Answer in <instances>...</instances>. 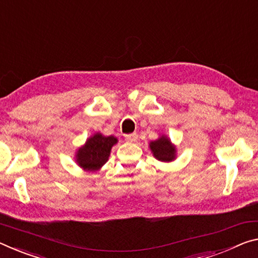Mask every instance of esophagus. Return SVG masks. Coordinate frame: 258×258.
<instances>
[{
    "label": "esophagus",
    "mask_w": 258,
    "mask_h": 258,
    "mask_svg": "<svg viewBox=\"0 0 258 258\" xmlns=\"http://www.w3.org/2000/svg\"><path fill=\"white\" fill-rule=\"evenodd\" d=\"M125 139H126V141H128V142H136L138 140V134L137 133L126 134Z\"/></svg>",
    "instance_id": "34e87169"
}]
</instances>
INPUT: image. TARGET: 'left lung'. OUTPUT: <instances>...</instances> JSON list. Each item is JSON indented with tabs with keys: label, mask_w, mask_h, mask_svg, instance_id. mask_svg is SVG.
Returning <instances> with one entry per match:
<instances>
[{
	"label": "left lung",
	"mask_w": 258,
	"mask_h": 258,
	"mask_svg": "<svg viewBox=\"0 0 258 258\" xmlns=\"http://www.w3.org/2000/svg\"><path fill=\"white\" fill-rule=\"evenodd\" d=\"M150 150L155 158L162 162H171L175 158V147L171 144L170 139L162 136L157 140L151 141L149 144Z\"/></svg>",
	"instance_id": "left-lung-1"
}]
</instances>
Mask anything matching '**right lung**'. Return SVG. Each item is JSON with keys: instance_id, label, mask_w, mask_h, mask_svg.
<instances>
[{"instance_id": "add662e5", "label": "right lung", "mask_w": 258, "mask_h": 258, "mask_svg": "<svg viewBox=\"0 0 258 258\" xmlns=\"http://www.w3.org/2000/svg\"><path fill=\"white\" fill-rule=\"evenodd\" d=\"M117 138L113 136L104 137L101 133L94 134L87 139L86 144L78 149L76 161L78 165L85 171H97L108 162L110 151L117 144Z\"/></svg>"}]
</instances>
